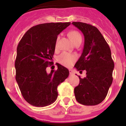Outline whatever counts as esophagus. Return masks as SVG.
<instances>
[{
	"mask_svg": "<svg viewBox=\"0 0 126 126\" xmlns=\"http://www.w3.org/2000/svg\"><path fill=\"white\" fill-rule=\"evenodd\" d=\"M69 74H70V75H74V74H73V71H71V70H69Z\"/></svg>",
	"mask_w": 126,
	"mask_h": 126,
	"instance_id": "1",
	"label": "esophagus"
}]
</instances>
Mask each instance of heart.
I'll return each instance as SVG.
<instances>
[{"instance_id": "heart-1", "label": "heart", "mask_w": 126, "mask_h": 126, "mask_svg": "<svg viewBox=\"0 0 126 126\" xmlns=\"http://www.w3.org/2000/svg\"><path fill=\"white\" fill-rule=\"evenodd\" d=\"M69 35L70 38H71V40L73 42V43L77 42V40L82 39L81 34L78 31H71V32H69ZM59 38V37L57 38L56 45H57ZM76 60H77V56L76 55L67 53V52H63L58 57V61H59V63H61V65H63V66H65V67H67L72 66L73 65V63L76 61Z\"/></svg>"}]
</instances>
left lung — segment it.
<instances>
[{"label":"left lung","instance_id":"obj_1","mask_svg":"<svg viewBox=\"0 0 126 126\" xmlns=\"http://www.w3.org/2000/svg\"><path fill=\"white\" fill-rule=\"evenodd\" d=\"M72 24L80 30L84 36L82 55L75 65L78 70H86V77L81 79L75 88V95L79 103L96 105L107 95L112 82L114 64L109 46L98 29L82 22Z\"/></svg>","mask_w":126,"mask_h":126}]
</instances>
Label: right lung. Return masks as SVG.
<instances>
[{"mask_svg": "<svg viewBox=\"0 0 126 126\" xmlns=\"http://www.w3.org/2000/svg\"><path fill=\"white\" fill-rule=\"evenodd\" d=\"M70 22L47 23L29 29L19 42L15 61L16 80L27 103L38 107L48 106L58 95L57 86L69 77L66 67L46 73L52 63L57 36Z\"/></svg>", "mask_w": 126, "mask_h": 126, "instance_id": "obj_1", "label": "right lung"}]
</instances>
